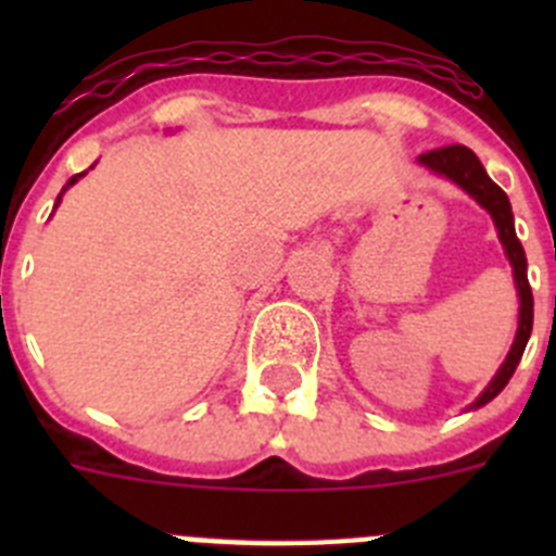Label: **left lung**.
<instances>
[{
	"mask_svg": "<svg viewBox=\"0 0 556 556\" xmlns=\"http://www.w3.org/2000/svg\"><path fill=\"white\" fill-rule=\"evenodd\" d=\"M417 164L431 169L440 178H448L451 184L459 186L465 194L476 200L481 208L488 211L490 217H493L495 230H498V239L504 244V253L509 258V267H513V278H515V289H518V331H515L513 348H509L507 358H504V365L498 367V372L493 376L481 395L476 397L473 404L468 409H479V406L490 404L495 395H498L504 387L509 384V378H513L515 367H518L520 356H523V348H527L529 337H532V320H534V301H532V287H529L527 278V253L520 248L518 236H515V217H513V205H509V198L504 194L498 184L490 180V175L484 172L481 161L476 159V152L468 150V147L462 144H451V147H440V150L424 152Z\"/></svg>",
	"mask_w": 556,
	"mask_h": 556,
	"instance_id": "left-lung-1",
	"label": "left lung"
}]
</instances>
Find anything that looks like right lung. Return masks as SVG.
Returning <instances> with one entry per match:
<instances>
[{
    "mask_svg": "<svg viewBox=\"0 0 556 556\" xmlns=\"http://www.w3.org/2000/svg\"><path fill=\"white\" fill-rule=\"evenodd\" d=\"M91 169H94V164H91ZM83 175H88V169H86V172H80V175H75V178H68V184L63 186V189H61V194H58V200H55V208H58V205H61V200H63V194H66V189H68V186H75L77 180L83 178Z\"/></svg>",
    "mask_w": 556,
    "mask_h": 556,
    "instance_id": "obj_1",
    "label": "right lung"
}]
</instances>
